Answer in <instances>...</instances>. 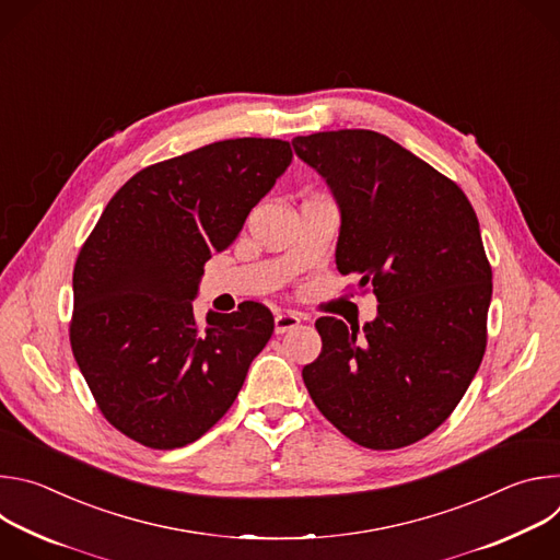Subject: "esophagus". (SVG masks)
I'll list each match as a JSON object with an SVG mask.
<instances>
[{"mask_svg":"<svg viewBox=\"0 0 560 560\" xmlns=\"http://www.w3.org/2000/svg\"><path fill=\"white\" fill-rule=\"evenodd\" d=\"M299 324H301V318H299L294 312H279V314L275 316V332H277V335H283V332L296 328Z\"/></svg>","mask_w":560,"mask_h":560,"instance_id":"obj_1","label":"esophagus"}]
</instances>
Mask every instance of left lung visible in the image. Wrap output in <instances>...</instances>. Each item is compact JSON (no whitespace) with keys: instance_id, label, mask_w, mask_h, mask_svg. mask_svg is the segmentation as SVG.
Instances as JSON below:
<instances>
[{"instance_id":"left-lung-1","label":"left lung","mask_w":560,"mask_h":560,"mask_svg":"<svg viewBox=\"0 0 560 560\" xmlns=\"http://www.w3.org/2000/svg\"><path fill=\"white\" fill-rule=\"evenodd\" d=\"M341 210L337 268L372 285L359 330L322 316V354L303 368L314 406L350 441L398 450L458 406L488 343L492 268L465 192L374 130L292 139Z\"/></svg>"}]
</instances>
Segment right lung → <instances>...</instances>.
I'll list each match as a JSON object with an SVG mask.
<instances>
[{
	"label": "right lung",
	"instance_id": "right-lung-1",
	"mask_svg": "<svg viewBox=\"0 0 560 560\" xmlns=\"http://www.w3.org/2000/svg\"><path fill=\"white\" fill-rule=\"evenodd\" d=\"M292 162L281 139L214 141L130 177L108 201L72 272L70 346L95 401L128 439L175 450L234 404L275 330L255 301L208 312L203 264L242 232Z\"/></svg>",
	"mask_w": 560,
	"mask_h": 560
}]
</instances>
